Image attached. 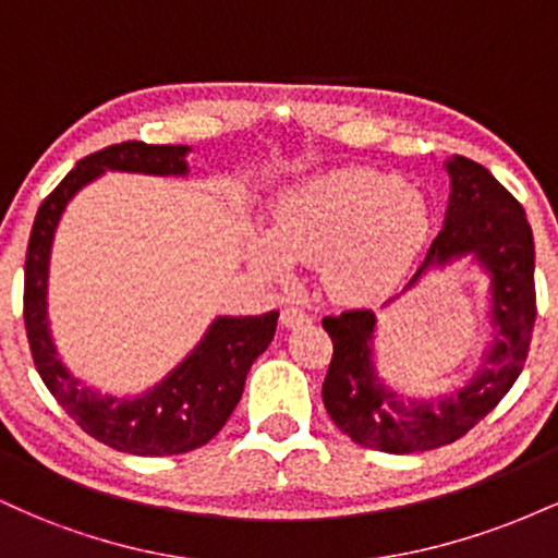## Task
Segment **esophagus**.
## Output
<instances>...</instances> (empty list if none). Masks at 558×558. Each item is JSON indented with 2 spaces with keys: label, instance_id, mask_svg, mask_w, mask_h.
Masks as SVG:
<instances>
[{
  "label": "esophagus",
  "instance_id": "obj_1",
  "mask_svg": "<svg viewBox=\"0 0 558 558\" xmlns=\"http://www.w3.org/2000/svg\"><path fill=\"white\" fill-rule=\"evenodd\" d=\"M280 323H283V328H299V325L310 323V315H306L301 306H286V310L280 312Z\"/></svg>",
  "mask_w": 558,
  "mask_h": 558
}]
</instances>
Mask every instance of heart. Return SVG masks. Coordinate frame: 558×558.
<instances>
[{
	"instance_id": "obj_1",
	"label": "heart",
	"mask_w": 558,
	"mask_h": 558,
	"mask_svg": "<svg viewBox=\"0 0 558 558\" xmlns=\"http://www.w3.org/2000/svg\"><path fill=\"white\" fill-rule=\"evenodd\" d=\"M430 233L420 191L388 172L349 165L288 185L272 204L270 233L248 235L259 270L291 272L293 259L323 262L325 286L341 299L380 296L412 270Z\"/></svg>"
}]
</instances>
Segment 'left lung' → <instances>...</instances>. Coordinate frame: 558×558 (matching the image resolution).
<instances>
[{
	"label": "left lung",
	"instance_id": "1",
	"mask_svg": "<svg viewBox=\"0 0 558 558\" xmlns=\"http://www.w3.org/2000/svg\"><path fill=\"white\" fill-rule=\"evenodd\" d=\"M446 172L451 196L444 228L407 288L430 267L462 257L488 272L493 341L472 380L453 393L412 399L377 375L373 312L351 310L323 319L332 341L325 409L354 444L386 453L430 451L470 433L517 383L535 328V243L522 204L472 159L451 157Z\"/></svg>",
	"mask_w": 558,
	"mask_h": 558
}]
</instances>
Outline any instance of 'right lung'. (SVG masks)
<instances>
[{
  "label": "right lung",
  "mask_w": 558,
  "mask_h": 558,
  "mask_svg": "<svg viewBox=\"0 0 558 558\" xmlns=\"http://www.w3.org/2000/svg\"><path fill=\"white\" fill-rule=\"evenodd\" d=\"M189 146L123 141L81 159L41 202L25 254L23 317L31 356L44 386L92 438L136 457H172L209 444L239 403L248 369L278 328V312L259 317H217L172 373L141 396H105L83 386L57 356L47 317L49 257L68 202L105 170L185 175Z\"/></svg>",
  "instance_id": "add662e5"
}]
</instances>
